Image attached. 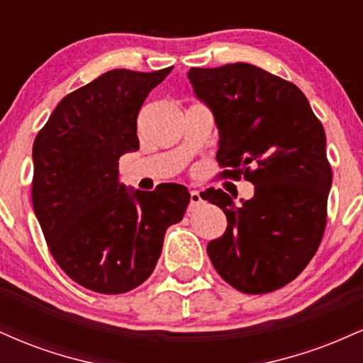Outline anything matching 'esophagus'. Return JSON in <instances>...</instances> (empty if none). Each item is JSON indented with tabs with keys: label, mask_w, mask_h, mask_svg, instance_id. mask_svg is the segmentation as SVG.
Segmentation results:
<instances>
[{
	"label": "esophagus",
	"mask_w": 363,
	"mask_h": 363,
	"mask_svg": "<svg viewBox=\"0 0 363 363\" xmlns=\"http://www.w3.org/2000/svg\"><path fill=\"white\" fill-rule=\"evenodd\" d=\"M199 203H203V196L199 191H191V206H198Z\"/></svg>",
	"instance_id": "1"
}]
</instances>
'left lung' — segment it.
<instances>
[{
	"label": "left lung",
	"instance_id": "left-lung-1",
	"mask_svg": "<svg viewBox=\"0 0 363 363\" xmlns=\"http://www.w3.org/2000/svg\"><path fill=\"white\" fill-rule=\"evenodd\" d=\"M187 78L213 114L216 160L230 169L225 174L244 172L254 184V196L240 205L222 189L201 194L227 216L208 256L244 294L281 289L309 264L326 227L333 179L323 124L294 83L249 62L191 68Z\"/></svg>",
	"mask_w": 363,
	"mask_h": 363
}]
</instances>
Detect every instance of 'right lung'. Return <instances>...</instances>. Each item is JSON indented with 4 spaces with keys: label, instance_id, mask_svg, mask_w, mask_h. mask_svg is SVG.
I'll return each mask as SVG.
<instances>
[{
    "label": "right lung",
    "instance_id": "add662e5",
    "mask_svg": "<svg viewBox=\"0 0 363 363\" xmlns=\"http://www.w3.org/2000/svg\"><path fill=\"white\" fill-rule=\"evenodd\" d=\"M172 72L111 69L57 104L32 148V203L49 251L72 280L124 294L155 269L165 230L181 222V184L140 191L119 182V158L140 148L145 99Z\"/></svg>",
    "mask_w": 363,
    "mask_h": 363
}]
</instances>
